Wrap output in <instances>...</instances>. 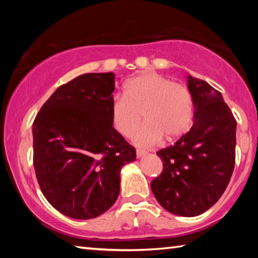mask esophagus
<instances>
[{"instance_id":"obj_1","label":"esophagus","mask_w":258,"mask_h":258,"mask_svg":"<svg viewBox=\"0 0 258 258\" xmlns=\"http://www.w3.org/2000/svg\"><path fill=\"white\" fill-rule=\"evenodd\" d=\"M143 156H146V152L143 150H137V157L138 158H142Z\"/></svg>"}]
</instances>
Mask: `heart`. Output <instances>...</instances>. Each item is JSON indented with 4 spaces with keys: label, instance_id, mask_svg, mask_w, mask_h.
<instances>
[{
    "label": "heart",
    "instance_id": "heart-1",
    "mask_svg": "<svg viewBox=\"0 0 258 258\" xmlns=\"http://www.w3.org/2000/svg\"><path fill=\"white\" fill-rule=\"evenodd\" d=\"M192 97L180 83L160 74L145 73L125 83L124 97H116L111 104L115 128L126 138L132 137L141 120L143 124L133 138L141 148L156 146L163 137L167 141L181 137L192 119Z\"/></svg>",
    "mask_w": 258,
    "mask_h": 258
}]
</instances>
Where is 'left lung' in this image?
<instances>
[{"mask_svg":"<svg viewBox=\"0 0 258 258\" xmlns=\"http://www.w3.org/2000/svg\"><path fill=\"white\" fill-rule=\"evenodd\" d=\"M194 103L190 131L157 155L164 169L151 182L161 207L178 216L208 211L223 195L233 173L237 121L222 94L207 82L186 76Z\"/></svg>","mask_w":258,"mask_h":258,"instance_id":"8db88e82","label":"left lung"}]
</instances>
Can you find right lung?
Returning <instances> with one entry per match:
<instances>
[{
  "instance_id": "right-lung-1",
  "label": "right lung",
  "mask_w": 258,
  "mask_h": 258,
  "mask_svg": "<svg viewBox=\"0 0 258 258\" xmlns=\"http://www.w3.org/2000/svg\"><path fill=\"white\" fill-rule=\"evenodd\" d=\"M115 74L90 73L59 86L33 124L34 167L52 206L76 220L107 212L135 148L112 127Z\"/></svg>"
}]
</instances>
